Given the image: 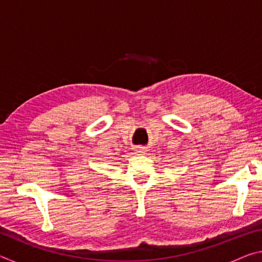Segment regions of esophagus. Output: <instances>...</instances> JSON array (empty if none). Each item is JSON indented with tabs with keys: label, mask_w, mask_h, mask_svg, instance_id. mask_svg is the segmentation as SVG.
I'll return each instance as SVG.
<instances>
[{
	"label": "esophagus",
	"mask_w": 262,
	"mask_h": 262,
	"mask_svg": "<svg viewBox=\"0 0 262 262\" xmlns=\"http://www.w3.org/2000/svg\"><path fill=\"white\" fill-rule=\"evenodd\" d=\"M134 151L137 155H144L145 152H147V149L143 148V147H137V148H135Z\"/></svg>",
	"instance_id": "1"
}]
</instances>
